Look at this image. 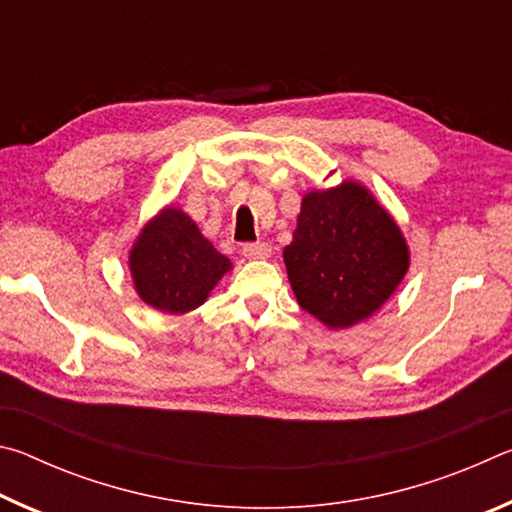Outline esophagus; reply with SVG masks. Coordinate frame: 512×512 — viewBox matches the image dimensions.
Here are the masks:
<instances>
[{
    "label": "esophagus",
    "mask_w": 512,
    "mask_h": 512,
    "mask_svg": "<svg viewBox=\"0 0 512 512\" xmlns=\"http://www.w3.org/2000/svg\"><path fill=\"white\" fill-rule=\"evenodd\" d=\"M241 255L246 259H266L271 257V246L264 244V241H255V244H244L241 246Z\"/></svg>",
    "instance_id": "1"
}]
</instances>
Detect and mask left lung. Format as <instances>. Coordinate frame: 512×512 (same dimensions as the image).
Here are the masks:
<instances>
[{"instance_id":"1","label":"left lung","mask_w":512,"mask_h":512,"mask_svg":"<svg viewBox=\"0 0 512 512\" xmlns=\"http://www.w3.org/2000/svg\"><path fill=\"white\" fill-rule=\"evenodd\" d=\"M284 264L300 307L336 329L372 316L391 298L409 268V250L384 207L348 180L302 198Z\"/></svg>"}]
</instances>
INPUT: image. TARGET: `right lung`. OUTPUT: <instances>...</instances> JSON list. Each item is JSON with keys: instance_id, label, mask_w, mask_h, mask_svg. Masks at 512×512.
Listing matches in <instances>:
<instances>
[{"instance_id": "right-lung-1", "label": "right lung", "mask_w": 512, "mask_h": 512, "mask_svg": "<svg viewBox=\"0 0 512 512\" xmlns=\"http://www.w3.org/2000/svg\"><path fill=\"white\" fill-rule=\"evenodd\" d=\"M232 268L185 212L167 207L146 225L131 250V273L140 298L167 314L196 309Z\"/></svg>"}]
</instances>
